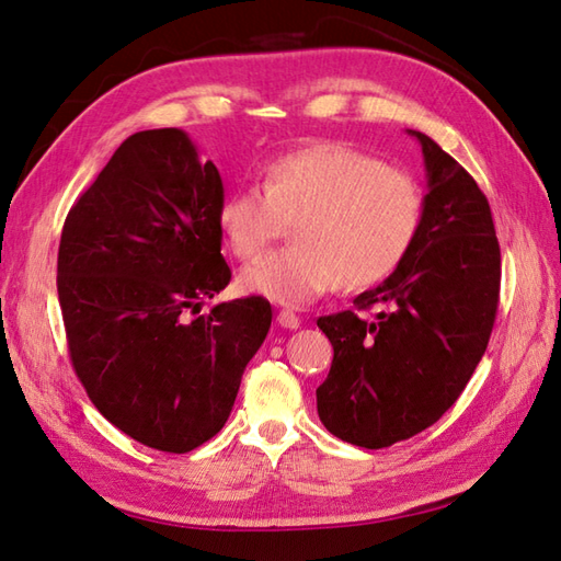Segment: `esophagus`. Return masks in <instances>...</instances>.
Listing matches in <instances>:
<instances>
[{
	"instance_id": "obj_1",
	"label": "esophagus",
	"mask_w": 561,
	"mask_h": 561,
	"mask_svg": "<svg viewBox=\"0 0 561 561\" xmlns=\"http://www.w3.org/2000/svg\"><path fill=\"white\" fill-rule=\"evenodd\" d=\"M277 323L282 325V328H289V330H296L301 325V318L296 316V313H291V311H279L277 313Z\"/></svg>"
}]
</instances>
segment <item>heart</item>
<instances>
[{
    "instance_id": "b5f03b06",
    "label": "heart",
    "mask_w": 561,
    "mask_h": 561,
    "mask_svg": "<svg viewBox=\"0 0 561 561\" xmlns=\"http://www.w3.org/2000/svg\"><path fill=\"white\" fill-rule=\"evenodd\" d=\"M422 219L410 173L347 145H313L265 165L262 187H241L219 209L226 245L253 260L294 226V245L241 272V289L301 306L344 287L386 279L408 253Z\"/></svg>"
}]
</instances>
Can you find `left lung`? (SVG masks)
<instances>
[{"mask_svg":"<svg viewBox=\"0 0 561 561\" xmlns=\"http://www.w3.org/2000/svg\"><path fill=\"white\" fill-rule=\"evenodd\" d=\"M422 145V219L396 272L354 306L318 318L332 342V366L316 390L330 434L362 448H386L440 420L468 386L490 342L502 253L492 209L474 178L432 137Z\"/></svg>","mask_w":561,"mask_h":561,"instance_id":"8db88e82","label":"left lung"}]
</instances>
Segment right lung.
Listing matches in <instances>:
<instances>
[{"label": "right lung", "instance_id": "add662e5", "mask_svg": "<svg viewBox=\"0 0 561 561\" xmlns=\"http://www.w3.org/2000/svg\"><path fill=\"white\" fill-rule=\"evenodd\" d=\"M217 165L178 127L127 137L65 219L57 294L71 366L139 444L187 453L221 432L265 342L262 296L197 316L231 282Z\"/></svg>", "mask_w": 561, "mask_h": 561}]
</instances>
